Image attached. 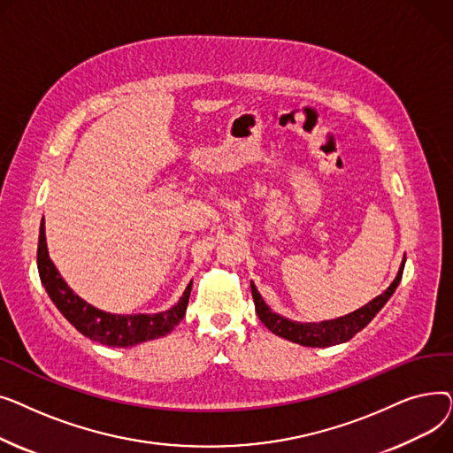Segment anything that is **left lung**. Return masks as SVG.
<instances>
[{
	"label": "left lung",
	"instance_id": "8db88e82",
	"mask_svg": "<svg viewBox=\"0 0 453 453\" xmlns=\"http://www.w3.org/2000/svg\"><path fill=\"white\" fill-rule=\"evenodd\" d=\"M403 265H406V258L402 260V266L398 270L396 279L393 280L391 287L386 290V294L378 296L374 301H371L369 304H365L360 311H356L345 318L340 319H332V321H323V323H296L290 319H284L279 314L272 312L268 304L265 303V299L260 297L258 290L255 288V284H251V294H253V301H255V311L258 314V319L265 323V326H268L273 334L304 345V347H330V345H338L343 342H349L352 336L358 334L360 330H364L372 318L382 311L384 304L391 299V296L395 294L398 282L402 279V272H403Z\"/></svg>",
	"mask_w": 453,
	"mask_h": 453
}]
</instances>
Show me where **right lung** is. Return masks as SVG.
Returning <instances> with one entry per match:
<instances>
[{
    "mask_svg": "<svg viewBox=\"0 0 453 453\" xmlns=\"http://www.w3.org/2000/svg\"><path fill=\"white\" fill-rule=\"evenodd\" d=\"M38 273L47 296L57 304L60 314L73 325L81 334L86 338L99 342L108 347H134L137 343L161 338L183 319L187 303L190 296V284L185 288L181 299L171 311L161 314H137V316H119L99 311L86 301H82L77 294H73L65 280L60 277L58 270L51 263L50 253L45 244V227L40 224L38 236Z\"/></svg>",
    "mask_w": 453,
    "mask_h": 453,
    "instance_id": "1",
    "label": "right lung"
}]
</instances>
